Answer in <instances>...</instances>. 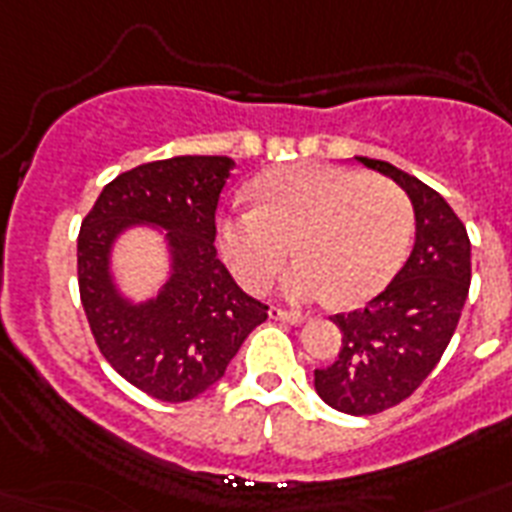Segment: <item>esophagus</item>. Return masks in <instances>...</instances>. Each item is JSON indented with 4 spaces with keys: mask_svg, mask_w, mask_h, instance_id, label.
Segmentation results:
<instances>
[{
    "mask_svg": "<svg viewBox=\"0 0 512 512\" xmlns=\"http://www.w3.org/2000/svg\"><path fill=\"white\" fill-rule=\"evenodd\" d=\"M268 316L276 321H287V324H300V321H303V313L287 311V308H276V305L268 311Z\"/></svg>",
    "mask_w": 512,
    "mask_h": 512,
    "instance_id": "1",
    "label": "esophagus"
}]
</instances>
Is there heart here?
<instances>
[{"instance_id": "heart-1", "label": "heart", "mask_w": 512, "mask_h": 512, "mask_svg": "<svg viewBox=\"0 0 512 512\" xmlns=\"http://www.w3.org/2000/svg\"><path fill=\"white\" fill-rule=\"evenodd\" d=\"M252 193L257 207L220 220L225 263L247 289L268 287L295 244L300 260L284 279V295L356 305L388 287L409 255L412 201L388 177L297 162L263 172Z\"/></svg>"}]
</instances>
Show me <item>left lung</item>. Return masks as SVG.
I'll return each mask as SVG.
<instances>
[{
    "label": "left lung",
    "instance_id": "1",
    "mask_svg": "<svg viewBox=\"0 0 512 512\" xmlns=\"http://www.w3.org/2000/svg\"><path fill=\"white\" fill-rule=\"evenodd\" d=\"M393 177L414 204L417 239L396 279L366 308L332 316L337 358L316 369V393L345 414H377L420 388L444 356L470 289V239L446 199L393 164L358 156Z\"/></svg>",
    "mask_w": 512,
    "mask_h": 512
}]
</instances>
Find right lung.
<instances>
[{
	"label": "right lung",
	"mask_w": 512,
	"mask_h": 512,
	"mask_svg": "<svg viewBox=\"0 0 512 512\" xmlns=\"http://www.w3.org/2000/svg\"><path fill=\"white\" fill-rule=\"evenodd\" d=\"M233 170L228 156H172L122 172L79 228L76 276L103 358L151 398L183 404L215 385L268 305L233 281L215 249V209ZM171 231L176 271L156 301L124 304L107 276L110 244L127 224Z\"/></svg>",
	"instance_id": "1"
}]
</instances>
